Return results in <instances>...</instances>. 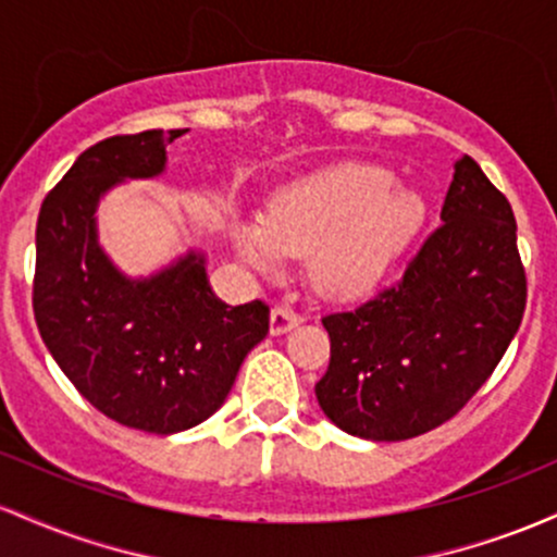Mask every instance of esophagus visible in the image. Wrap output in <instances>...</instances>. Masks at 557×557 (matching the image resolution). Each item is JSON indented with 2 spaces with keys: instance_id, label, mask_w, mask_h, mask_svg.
Instances as JSON below:
<instances>
[{
  "instance_id": "34e87169",
  "label": "esophagus",
  "mask_w": 557,
  "mask_h": 557,
  "mask_svg": "<svg viewBox=\"0 0 557 557\" xmlns=\"http://www.w3.org/2000/svg\"><path fill=\"white\" fill-rule=\"evenodd\" d=\"M298 324H300V317L296 314V311L287 309V306H274L272 317H270V332H272V335H285L287 330L298 327Z\"/></svg>"
}]
</instances>
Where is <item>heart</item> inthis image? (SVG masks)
<instances>
[{
	"label": "heart",
	"mask_w": 557,
	"mask_h": 557,
	"mask_svg": "<svg viewBox=\"0 0 557 557\" xmlns=\"http://www.w3.org/2000/svg\"><path fill=\"white\" fill-rule=\"evenodd\" d=\"M421 220V201L380 164L341 162L270 198L261 222L233 227L240 257L261 272L306 257V277L324 296L372 287Z\"/></svg>",
	"instance_id": "heart-1"
}]
</instances>
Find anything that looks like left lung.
<instances>
[{"instance_id": "obj_1", "label": "left lung", "mask_w": 557, "mask_h": 557, "mask_svg": "<svg viewBox=\"0 0 557 557\" xmlns=\"http://www.w3.org/2000/svg\"><path fill=\"white\" fill-rule=\"evenodd\" d=\"M440 220L400 280L322 317L330 367L317 400L354 437L395 443L445 424L519 332L527 272L516 216L471 157L456 162Z\"/></svg>"}]
</instances>
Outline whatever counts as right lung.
<instances>
[{
	"label": "right lung",
	"mask_w": 557,
	"mask_h": 557,
	"mask_svg": "<svg viewBox=\"0 0 557 557\" xmlns=\"http://www.w3.org/2000/svg\"><path fill=\"white\" fill-rule=\"evenodd\" d=\"M185 131L94 144L41 203L34 317L78 393L131 430L172 434L209 419L243 359L270 332V306H227L190 251L149 280H127L96 243V203L125 177H157Z\"/></svg>",
	"instance_id": "obj_1"
}]
</instances>
